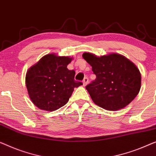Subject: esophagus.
<instances>
[{
  "label": "esophagus",
  "instance_id": "1",
  "mask_svg": "<svg viewBox=\"0 0 156 156\" xmlns=\"http://www.w3.org/2000/svg\"><path fill=\"white\" fill-rule=\"evenodd\" d=\"M88 83H89V79H88L87 77H85L83 80V85L86 86Z\"/></svg>",
  "mask_w": 156,
  "mask_h": 156
}]
</instances>
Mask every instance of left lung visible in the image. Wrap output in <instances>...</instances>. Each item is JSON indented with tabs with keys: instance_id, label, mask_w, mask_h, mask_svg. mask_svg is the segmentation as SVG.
Segmentation results:
<instances>
[{
	"instance_id": "1",
	"label": "left lung",
	"mask_w": 156,
	"mask_h": 156,
	"mask_svg": "<svg viewBox=\"0 0 156 156\" xmlns=\"http://www.w3.org/2000/svg\"><path fill=\"white\" fill-rule=\"evenodd\" d=\"M82 57L96 76L86 87L96 105L108 110H117L129 104L139 94L141 74L127 58L117 53L97 57L84 53Z\"/></svg>"
}]
</instances>
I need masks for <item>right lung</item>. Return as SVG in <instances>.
<instances>
[{"label":"right lung","mask_w":156,"mask_h":156,"mask_svg":"<svg viewBox=\"0 0 156 156\" xmlns=\"http://www.w3.org/2000/svg\"><path fill=\"white\" fill-rule=\"evenodd\" d=\"M71 60L69 57L48 54L27 71L25 82L28 94L40 109H59L69 101L74 88L83 84L74 80V70L67 69Z\"/></svg>","instance_id":"add662e5"}]
</instances>
